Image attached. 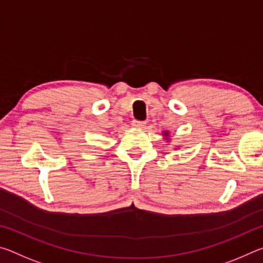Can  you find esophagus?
I'll return each instance as SVG.
<instances>
[{
    "label": "esophagus",
    "instance_id": "obj_1",
    "mask_svg": "<svg viewBox=\"0 0 263 263\" xmlns=\"http://www.w3.org/2000/svg\"><path fill=\"white\" fill-rule=\"evenodd\" d=\"M146 125L145 122H140V121H133L132 122V126L136 128H144Z\"/></svg>",
    "mask_w": 263,
    "mask_h": 263
}]
</instances>
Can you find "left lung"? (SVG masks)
Wrapping results in <instances>:
<instances>
[{"mask_svg": "<svg viewBox=\"0 0 263 263\" xmlns=\"http://www.w3.org/2000/svg\"><path fill=\"white\" fill-rule=\"evenodd\" d=\"M162 136H163V138H164V140H167V141H171V133H169V131H163L162 132Z\"/></svg>", "mask_w": 263, "mask_h": 263, "instance_id": "1", "label": "left lung"}]
</instances>
